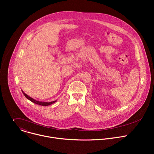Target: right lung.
I'll use <instances>...</instances> for the list:
<instances>
[{
	"label": "right lung",
	"instance_id": "1",
	"mask_svg": "<svg viewBox=\"0 0 154 154\" xmlns=\"http://www.w3.org/2000/svg\"><path fill=\"white\" fill-rule=\"evenodd\" d=\"M22 92H23V94L25 96V97L30 100V101H32V102L36 103V104H38L39 105H42V106H48V105H50L54 103H55V102H57V100H54V101H52V102H41V101H39V100H35L34 99L30 97V96H29L27 94H26L23 91H22Z\"/></svg>",
	"mask_w": 154,
	"mask_h": 154
}]
</instances>
